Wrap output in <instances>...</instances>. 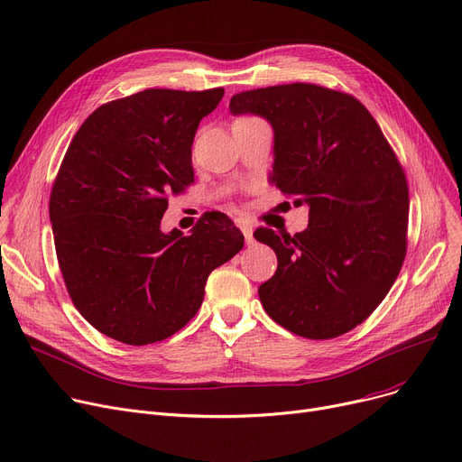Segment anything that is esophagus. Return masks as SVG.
Instances as JSON below:
<instances>
[{
    "label": "esophagus",
    "instance_id": "obj_1",
    "mask_svg": "<svg viewBox=\"0 0 462 462\" xmlns=\"http://www.w3.org/2000/svg\"><path fill=\"white\" fill-rule=\"evenodd\" d=\"M239 228H241V232H244L247 244H253V239H254L253 237V225L247 223V221H239Z\"/></svg>",
    "mask_w": 462,
    "mask_h": 462
}]
</instances>
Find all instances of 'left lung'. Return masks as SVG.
Listing matches in <instances>:
<instances>
[{"label":"left lung","mask_w":462,"mask_h":462,"mask_svg":"<svg viewBox=\"0 0 462 462\" xmlns=\"http://www.w3.org/2000/svg\"><path fill=\"white\" fill-rule=\"evenodd\" d=\"M230 110L270 121L272 181L309 206L303 232H254L279 262L258 288L265 312L314 341L354 329L390 292L406 256L408 183L393 148L356 97L319 84L241 91Z\"/></svg>","instance_id":"8db88e82"}]
</instances>
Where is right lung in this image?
<instances>
[{"label":"right lung","instance_id":"1","mask_svg":"<svg viewBox=\"0 0 462 462\" xmlns=\"http://www.w3.org/2000/svg\"><path fill=\"white\" fill-rule=\"evenodd\" d=\"M225 89H143L97 108L51 192L56 254L82 317L119 343L164 341L199 312L209 273L244 247L218 211L190 236L161 232L170 194L192 181L190 145Z\"/></svg>","mask_w":462,"mask_h":462}]
</instances>
